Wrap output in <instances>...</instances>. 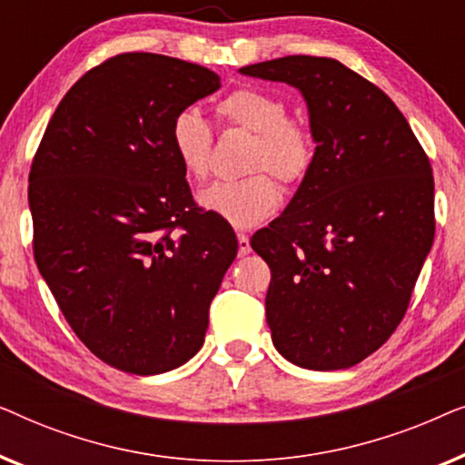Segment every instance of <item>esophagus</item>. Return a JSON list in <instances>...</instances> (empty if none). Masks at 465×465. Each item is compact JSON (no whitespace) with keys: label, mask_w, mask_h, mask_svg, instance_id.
Instances as JSON below:
<instances>
[{"label":"esophagus","mask_w":465,"mask_h":465,"mask_svg":"<svg viewBox=\"0 0 465 465\" xmlns=\"http://www.w3.org/2000/svg\"><path fill=\"white\" fill-rule=\"evenodd\" d=\"M237 241H239V256H247V253L252 252V245H250V237L243 232L237 234Z\"/></svg>","instance_id":"34e87169"}]
</instances>
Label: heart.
Returning a JSON list of instances; mask_svg holds the SVG:
<instances>
[{
    "label": "heart",
    "mask_w": 465,
    "mask_h": 465,
    "mask_svg": "<svg viewBox=\"0 0 465 465\" xmlns=\"http://www.w3.org/2000/svg\"><path fill=\"white\" fill-rule=\"evenodd\" d=\"M222 123L256 133L250 169L258 171L245 180L215 182L199 194L203 209L220 215L237 228H252L271 218L282 203L283 183L301 182L313 163V139L307 126L288 118V107L277 94L262 88L241 86L215 105ZM169 145L190 180H205L212 171L213 131L194 107L175 114L169 126ZM260 168H266L260 172Z\"/></svg>",
    "instance_id": "1"
}]
</instances>
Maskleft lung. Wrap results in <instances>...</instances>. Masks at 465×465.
<instances>
[{"mask_svg":"<svg viewBox=\"0 0 465 465\" xmlns=\"http://www.w3.org/2000/svg\"><path fill=\"white\" fill-rule=\"evenodd\" d=\"M307 101L315 152L285 212L252 237L271 269L266 322L292 364L341 371L393 334L434 243V177L396 104L326 56L239 69Z\"/></svg>","mask_w":465,"mask_h":465,"instance_id":"1","label":"left lung"}]
</instances>
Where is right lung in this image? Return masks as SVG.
Wrapping results in <instances>:
<instances>
[{
	"label": "right lung",
	"mask_w": 465,
	"mask_h": 465,
	"mask_svg": "<svg viewBox=\"0 0 465 465\" xmlns=\"http://www.w3.org/2000/svg\"><path fill=\"white\" fill-rule=\"evenodd\" d=\"M218 88L194 63L116 54L69 88L31 163L37 269L78 339L123 372H167L199 351L237 256L169 145L175 114Z\"/></svg>",
	"instance_id": "add662e5"
}]
</instances>
